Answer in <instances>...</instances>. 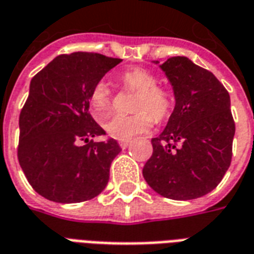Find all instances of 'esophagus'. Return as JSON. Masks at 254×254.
Returning <instances> with one entry per match:
<instances>
[{"instance_id": "esophagus-1", "label": "esophagus", "mask_w": 254, "mask_h": 254, "mask_svg": "<svg viewBox=\"0 0 254 254\" xmlns=\"http://www.w3.org/2000/svg\"><path fill=\"white\" fill-rule=\"evenodd\" d=\"M119 144H120V148H121V149H127V146H129V144H130V141L123 140V141H120Z\"/></svg>"}]
</instances>
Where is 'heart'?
Masks as SVG:
<instances>
[{"mask_svg":"<svg viewBox=\"0 0 254 254\" xmlns=\"http://www.w3.org/2000/svg\"><path fill=\"white\" fill-rule=\"evenodd\" d=\"M124 85L135 92L134 114H116L104 125L106 133L117 140H130L131 137L148 131L154 120L161 121L169 114L172 97L168 90L157 86V77L144 67H131L121 75ZM90 108L97 119H104L112 106V90L105 80H100L90 92Z\"/></svg>","mask_w":254,"mask_h":254,"instance_id":"1","label":"heart"}]
</instances>
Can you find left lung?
<instances>
[{
    "label": "left lung",
    "instance_id": "left-lung-1",
    "mask_svg": "<svg viewBox=\"0 0 254 254\" xmlns=\"http://www.w3.org/2000/svg\"><path fill=\"white\" fill-rule=\"evenodd\" d=\"M160 69L173 88L176 105L165 129L152 138L153 154L142 176L166 198H198L217 187L232 161L236 127L229 93L188 57L168 58Z\"/></svg>",
    "mask_w": 254,
    "mask_h": 254
}]
</instances>
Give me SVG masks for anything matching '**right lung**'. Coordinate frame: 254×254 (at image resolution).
Listing matches in <instances>:
<instances>
[{"mask_svg": "<svg viewBox=\"0 0 254 254\" xmlns=\"http://www.w3.org/2000/svg\"><path fill=\"white\" fill-rule=\"evenodd\" d=\"M120 63L97 53L63 54L30 81L19 114L18 161L46 200L74 204L105 189L121 148L113 138L90 140L105 131L89 113V98L93 86Z\"/></svg>", "mask_w": 254, "mask_h": 254, "instance_id": "add662e5", "label": "right lung"}]
</instances>
